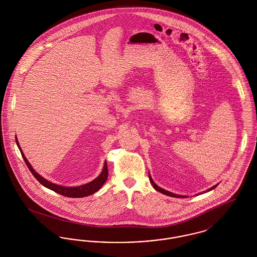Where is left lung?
<instances>
[{
	"label": "left lung",
	"mask_w": 257,
	"mask_h": 257,
	"mask_svg": "<svg viewBox=\"0 0 257 257\" xmlns=\"http://www.w3.org/2000/svg\"><path fill=\"white\" fill-rule=\"evenodd\" d=\"M148 175H149V181L151 182L152 184V186H153V188L156 190V191H158L160 193H162V194H164V195H167V196H172V197H186V196H180V195H176V194H173V193H171V192H169V191H166V190H164L163 188H161L159 187L158 185H156V183L153 181V179H152V177H151V175H150V173H148ZM218 186V184H216L215 186H213V187H211V188H209L208 190H206L205 192H202V193H199V195H201V194H203V193H207V192H210V191H212V190H214L216 187Z\"/></svg>",
	"instance_id": "obj_1"
}]
</instances>
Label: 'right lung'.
<instances>
[{"label": "right lung", "mask_w": 257, "mask_h": 257, "mask_svg": "<svg viewBox=\"0 0 257 257\" xmlns=\"http://www.w3.org/2000/svg\"><path fill=\"white\" fill-rule=\"evenodd\" d=\"M15 140H16V145L18 146V148H19V150L22 154V157L24 159L25 163L27 164L29 170L33 173V175L37 178V181H39V183L42 184L44 187L48 188L50 190H52V191H54V192H56L60 195L67 196V197H85V196H90V195H92V194H94V193L99 191L108 178L109 172H108L107 162H105L101 173L98 175L94 180H92L89 183L84 184V185H81V186H76V187H65V186L58 185V184L52 183L51 181L45 179L44 177H42L40 174H38L37 171L34 170V168L31 166L30 162L25 157L21 147L19 146L17 137H15Z\"/></svg>", "instance_id": "obj_1"}]
</instances>
